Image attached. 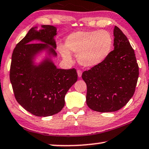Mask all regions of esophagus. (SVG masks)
I'll return each instance as SVG.
<instances>
[{"mask_svg": "<svg viewBox=\"0 0 149 149\" xmlns=\"http://www.w3.org/2000/svg\"><path fill=\"white\" fill-rule=\"evenodd\" d=\"M77 75H78L79 77H81V74H82V72L81 70H77Z\"/></svg>", "mask_w": 149, "mask_h": 149, "instance_id": "obj_1", "label": "esophagus"}]
</instances>
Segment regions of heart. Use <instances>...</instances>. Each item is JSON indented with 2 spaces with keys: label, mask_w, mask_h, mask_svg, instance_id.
<instances>
[{
  "label": "heart",
  "mask_w": 149,
  "mask_h": 149,
  "mask_svg": "<svg viewBox=\"0 0 149 149\" xmlns=\"http://www.w3.org/2000/svg\"><path fill=\"white\" fill-rule=\"evenodd\" d=\"M65 46L59 47L65 60L72 61L70 51L77 55V60L81 65L92 68L102 63L110 55L113 48V39L105 31H78L69 35Z\"/></svg>",
  "instance_id": "obj_1"
}]
</instances>
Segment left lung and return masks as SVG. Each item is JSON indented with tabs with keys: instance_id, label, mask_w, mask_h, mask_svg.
I'll return each mask as SVG.
<instances>
[{
	"instance_id": "1",
	"label": "left lung",
	"mask_w": 149,
	"mask_h": 149,
	"mask_svg": "<svg viewBox=\"0 0 149 149\" xmlns=\"http://www.w3.org/2000/svg\"><path fill=\"white\" fill-rule=\"evenodd\" d=\"M114 37V50L107 58L81 75L87 85V105L100 112H115L125 106L138 81L139 65L129 41L116 26Z\"/></svg>"
}]
</instances>
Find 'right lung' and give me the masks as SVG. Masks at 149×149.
I'll use <instances>...</instances> for the list:
<instances>
[{"instance_id": "obj_1", "label": "right lung", "mask_w": 149, "mask_h": 149, "mask_svg": "<svg viewBox=\"0 0 149 149\" xmlns=\"http://www.w3.org/2000/svg\"><path fill=\"white\" fill-rule=\"evenodd\" d=\"M29 31L13 50L10 70V80L15 97L22 107L37 116H49L60 112L65 105V96L77 80L74 68L58 69L52 57H56L54 37L57 29L41 25ZM39 40L38 44H32ZM46 50L48 55L38 65L34 59Z\"/></svg>"}]
</instances>
